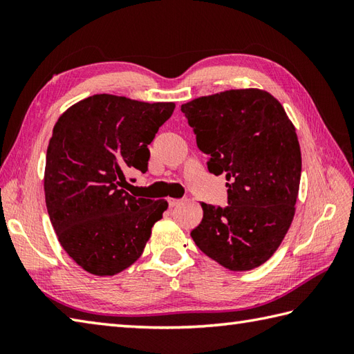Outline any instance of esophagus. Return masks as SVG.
<instances>
[{
    "mask_svg": "<svg viewBox=\"0 0 354 354\" xmlns=\"http://www.w3.org/2000/svg\"><path fill=\"white\" fill-rule=\"evenodd\" d=\"M167 202H169V207L170 208H173V207H176V205H179V204H181V201H179V199H167Z\"/></svg>",
    "mask_w": 354,
    "mask_h": 354,
    "instance_id": "esophagus-1",
    "label": "esophagus"
}]
</instances>
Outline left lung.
I'll return each instance as SVG.
<instances>
[{
  "mask_svg": "<svg viewBox=\"0 0 354 354\" xmlns=\"http://www.w3.org/2000/svg\"><path fill=\"white\" fill-rule=\"evenodd\" d=\"M208 155V171L227 178L228 205L202 202L190 234L199 250L230 270L263 265L288 232L301 178L295 127L275 97L230 89L181 106Z\"/></svg>",
  "mask_w": 354,
  "mask_h": 354,
  "instance_id": "8db88e82",
  "label": "left lung"
}]
</instances>
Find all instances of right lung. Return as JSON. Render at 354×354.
Instances as JSON below:
<instances>
[{"label":"right lung","mask_w":354,"mask_h":354,"mask_svg":"<svg viewBox=\"0 0 354 354\" xmlns=\"http://www.w3.org/2000/svg\"><path fill=\"white\" fill-rule=\"evenodd\" d=\"M175 103L95 94L59 117L47 149L44 192L56 236L86 272L106 277L140 259L169 204L135 198L126 175L146 173L149 145Z\"/></svg>","instance_id":"1"}]
</instances>
